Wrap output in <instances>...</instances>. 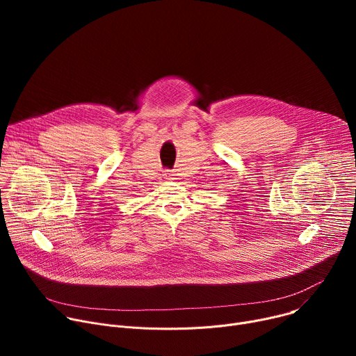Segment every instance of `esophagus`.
<instances>
[{"instance_id":"34e87169","label":"esophagus","mask_w":356,"mask_h":356,"mask_svg":"<svg viewBox=\"0 0 356 356\" xmlns=\"http://www.w3.org/2000/svg\"><path fill=\"white\" fill-rule=\"evenodd\" d=\"M165 177H166L168 180H173V179H175V175L170 173V172H166V173H165Z\"/></svg>"}]
</instances>
